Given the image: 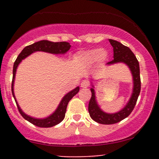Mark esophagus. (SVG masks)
Instances as JSON below:
<instances>
[{
    "label": "esophagus",
    "instance_id": "1",
    "mask_svg": "<svg viewBox=\"0 0 159 159\" xmlns=\"http://www.w3.org/2000/svg\"><path fill=\"white\" fill-rule=\"evenodd\" d=\"M89 86V82L88 81L84 80V81H81V88H83V89H86V88H88Z\"/></svg>",
    "mask_w": 159,
    "mask_h": 159
}]
</instances>
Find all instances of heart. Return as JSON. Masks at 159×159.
I'll use <instances>...</instances> for the list:
<instances>
[{"label":"heart","mask_w":159,"mask_h":159,"mask_svg":"<svg viewBox=\"0 0 159 159\" xmlns=\"http://www.w3.org/2000/svg\"><path fill=\"white\" fill-rule=\"evenodd\" d=\"M75 59L84 65L103 63L108 59V52L105 49L93 48L79 51L75 54Z\"/></svg>","instance_id":"1"}]
</instances>
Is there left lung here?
<instances>
[{
  "label": "left lung",
  "mask_w": 159,
  "mask_h": 159,
  "mask_svg": "<svg viewBox=\"0 0 159 159\" xmlns=\"http://www.w3.org/2000/svg\"><path fill=\"white\" fill-rule=\"evenodd\" d=\"M110 44L113 47L114 60L108 62L107 65L117 63H124L129 68L133 78L132 94L125 106L116 113H106L101 109L96 100L94 87L91 82V98L89 104V112L91 118L96 122L102 125H111L118 123L125 119L131 113L137 102L141 91V79L139 63L134 53L129 48L115 40L109 39Z\"/></svg>",
  "instance_id": "1"
}]
</instances>
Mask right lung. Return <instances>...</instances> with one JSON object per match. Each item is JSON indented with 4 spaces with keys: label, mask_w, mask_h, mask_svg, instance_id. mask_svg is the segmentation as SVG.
<instances>
[{
    "label": "right lung",
    "mask_w": 159,
    "mask_h": 159,
    "mask_svg": "<svg viewBox=\"0 0 159 159\" xmlns=\"http://www.w3.org/2000/svg\"><path fill=\"white\" fill-rule=\"evenodd\" d=\"M70 48V45L69 43L65 42V41H62V42H52V41H47V40H42V41H38V42H35L34 44H30V45L25 47V48L22 50V51L20 53V54H19L18 57L16 59L15 62H14V67H13L12 84H11V91H12L13 97H14V100H15L17 108H18L19 112L22 115V117L25 120L28 121L31 124L38 126V127L50 128L53 127V126L61 122L64 118H65V112H66L68 102L79 91V87L75 88V89H73L72 91L67 93L64 96L63 98L61 99L60 103H59L57 109L54 111L51 115H49L48 117L44 118H34V117H31L30 115H28L27 114H25L21 110V108H20L17 100H16V98L14 92V80H15L16 70H17V67H18L19 64L22 61V60H24L27 57H28L32 53L36 52V51H44V52L51 53V54H65L67 51H68Z\"/></svg>",
    "instance_id": "1"
}]
</instances>
